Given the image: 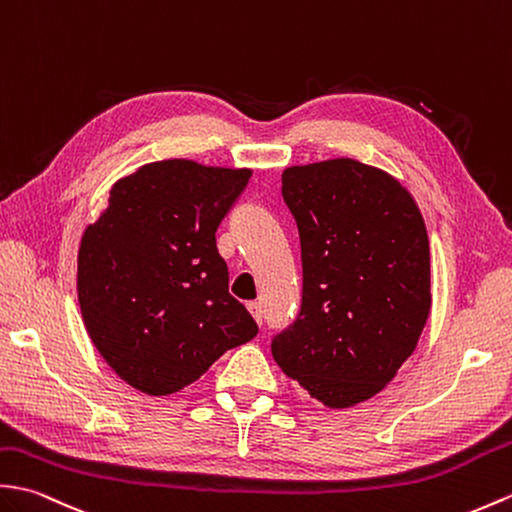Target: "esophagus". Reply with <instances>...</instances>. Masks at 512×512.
<instances>
[{"label":"esophagus","mask_w":512,"mask_h":512,"mask_svg":"<svg viewBox=\"0 0 512 512\" xmlns=\"http://www.w3.org/2000/svg\"><path fill=\"white\" fill-rule=\"evenodd\" d=\"M246 307H248V312L253 314V318L257 320V325L264 323V310H261V303H257V301H251V303H248Z\"/></svg>","instance_id":"esophagus-1"}]
</instances>
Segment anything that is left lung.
<instances>
[{
	"label": "left lung",
	"instance_id": "8db88e82",
	"mask_svg": "<svg viewBox=\"0 0 512 512\" xmlns=\"http://www.w3.org/2000/svg\"><path fill=\"white\" fill-rule=\"evenodd\" d=\"M281 196L299 229L303 296L272 358L329 408L377 395L430 316V244L397 178L353 159L294 165Z\"/></svg>",
	"mask_w": 512,
	"mask_h": 512
}]
</instances>
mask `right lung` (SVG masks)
Instances as JSON below:
<instances>
[{
	"mask_svg": "<svg viewBox=\"0 0 512 512\" xmlns=\"http://www.w3.org/2000/svg\"><path fill=\"white\" fill-rule=\"evenodd\" d=\"M248 178L185 159L148 163L113 185L82 235L80 312L95 349L133 388L170 395L257 336L216 248Z\"/></svg>",
	"mask_w": 512,
	"mask_h": 512,
	"instance_id": "1",
	"label": "right lung"
}]
</instances>
